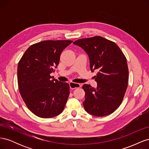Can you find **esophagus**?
Returning <instances> with one entry per match:
<instances>
[{
  "instance_id": "esophagus-1",
  "label": "esophagus",
  "mask_w": 149,
  "mask_h": 149,
  "mask_svg": "<svg viewBox=\"0 0 149 149\" xmlns=\"http://www.w3.org/2000/svg\"><path fill=\"white\" fill-rule=\"evenodd\" d=\"M70 88L71 89H74L76 88H79L81 87V84L79 83H70Z\"/></svg>"
}]
</instances>
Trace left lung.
<instances>
[{"instance_id": "left-lung-1", "label": "left lung", "mask_w": 149, "mask_h": 149, "mask_svg": "<svg viewBox=\"0 0 149 149\" xmlns=\"http://www.w3.org/2000/svg\"><path fill=\"white\" fill-rule=\"evenodd\" d=\"M73 44L88 54L91 70L98 71L96 88L83 86L85 110L97 117L112 114L120 105L127 88L129 70L125 55L114 42L100 36L79 39Z\"/></svg>"}]
</instances>
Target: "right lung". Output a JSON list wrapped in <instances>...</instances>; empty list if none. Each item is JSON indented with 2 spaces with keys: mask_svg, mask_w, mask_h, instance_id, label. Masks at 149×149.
<instances>
[{
  "mask_svg": "<svg viewBox=\"0 0 149 149\" xmlns=\"http://www.w3.org/2000/svg\"><path fill=\"white\" fill-rule=\"evenodd\" d=\"M71 40H45L31 45L17 67L18 86L29 109L38 117L51 118L61 114L70 94L67 83L52 79L61 53Z\"/></svg>",
  "mask_w": 149,
  "mask_h": 149,
  "instance_id": "right-lung-1",
  "label": "right lung"
}]
</instances>
